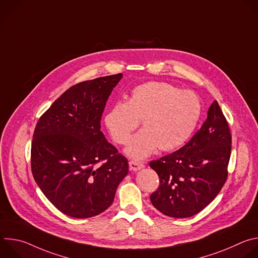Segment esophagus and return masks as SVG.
<instances>
[{
	"label": "esophagus",
	"instance_id": "esophagus-1",
	"mask_svg": "<svg viewBox=\"0 0 258 258\" xmlns=\"http://www.w3.org/2000/svg\"><path fill=\"white\" fill-rule=\"evenodd\" d=\"M128 164H130V168H131L132 170H134V171L140 170L141 168H143V167L145 166L144 163H142V162H140V161H136V160H131V161L128 162Z\"/></svg>",
	"mask_w": 258,
	"mask_h": 258
}]
</instances>
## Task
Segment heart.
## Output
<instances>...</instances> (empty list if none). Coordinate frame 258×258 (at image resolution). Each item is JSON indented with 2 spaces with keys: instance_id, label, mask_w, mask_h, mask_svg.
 I'll use <instances>...</instances> for the list:
<instances>
[{
  "instance_id": "obj_1",
  "label": "heart",
  "mask_w": 258,
  "mask_h": 258,
  "mask_svg": "<svg viewBox=\"0 0 258 258\" xmlns=\"http://www.w3.org/2000/svg\"><path fill=\"white\" fill-rule=\"evenodd\" d=\"M200 113V101L193 92L149 82L136 87L127 102L118 101L110 108L105 124L112 139L124 145L142 120L144 128L125 149L128 156L142 159L157 148L170 151L182 145L195 130Z\"/></svg>"
}]
</instances>
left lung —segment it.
<instances>
[{
    "mask_svg": "<svg viewBox=\"0 0 258 258\" xmlns=\"http://www.w3.org/2000/svg\"><path fill=\"white\" fill-rule=\"evenodd\" d=\"M231 150L229 123L214 101L207 119L185 146L149 163L160 181L150 196L153 206L175 218L200 212L225 185Z\"/></svg>",
    "mask_w": 258,
    "mask_h": 258,
    "instance_id": "left-lung-1",
    "label": "left lung"
}]
</instances>
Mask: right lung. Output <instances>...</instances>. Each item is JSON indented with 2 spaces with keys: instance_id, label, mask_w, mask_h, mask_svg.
<instances>
[{
  "instance_id": "add662e5",
  "label": "right lung",
  "mask_w": 258,
  "mask_h": 258,
  "mask_svg": "<svg viewBox=\"0 0 258 258\" xmlns=\"http://www.w3.org/2000/svg\"><path fill=\"white\" fill-rule=\"evenodd\" d=\"M121 73L79 83L40 117L31 142L35 182L62 213L88 218L112 204L127 159L101 128L106 102Z\"/></svg>"
}]
</instances>
